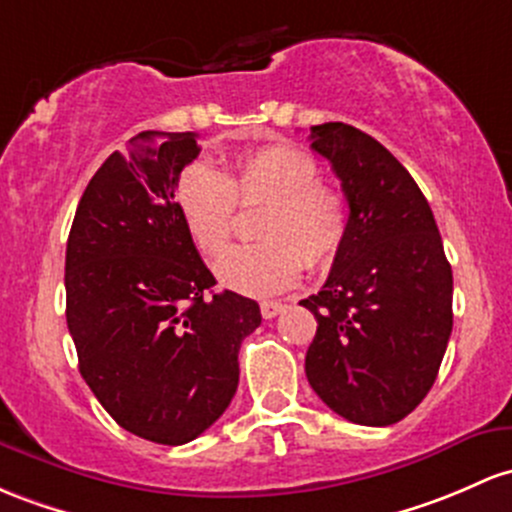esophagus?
I'll return each instance as SVG.
<instances>
[{"label": "esophagus", "instance_id": "obj_1", "mask_svg": "<svg viewBox=\"0 0 512 512\" xmlns=\"http://www.w3.org/2000/svg\"><path fill=\"white\" fill-rule=\"evenodd\" d=\"M284 303L282 301H262L260 303V311H262V316L265 318H274V316H279V313L284 311Z\"/></svg>", "mask_w": 512, "mask_h": 512}]
</instances>
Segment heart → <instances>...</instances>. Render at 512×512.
Listing matches in <instances>:
<instances>
[{
    "instance_id": "b5f03b06",
    "label": "heart",
    "mask_w": 512,
    "mask_h": 512,
    "mask_svg": "<svg viewBox=\"0 0 512 512\" xmlns=\"http://www.w3.org/2000/svg\"><path fill=\"white\" fill-rule=\"evenodd\" d=\"M235 201H267L255 235L260 243L228 250L216 262L218 282L245 296H272L294 286L303 267H330L350 235V201L320 182L311 155L269 143L238 155L226 172L192 162L174 182V206L201 255L223 250L233 230Z\"/></svg>"
}]
</instances>
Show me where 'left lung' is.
Returning <instances> with one entry per match:
<instances>
[{"instance_id":"1","label":"left lung","mask_w":512,"mask_h":512,"mask_svg":"<svg viewBox=\"0 0 512 512\" xmlns=\"http://www.w3.org/2000/svg\"><path fill=\"white\" fill-rule=\"evenodd\" d=\"M350 201V235L328 282L301 303L318 320L308 384L357 425L384 428L428 396L452 333V267L415 179L379 140L311 126Z\"/></svg>"}]
</instances>
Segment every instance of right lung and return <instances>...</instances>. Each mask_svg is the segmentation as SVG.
I'll return each instance as SVG.
<instances>
[{
	"label": "right lung",
	"instance_id": "1",
	"mask_svg": "<svg viewBox=\"0 0 512 512\" xmlns=\"http://www.w3.org/2000/svg\"><path fill=\"white\" fill-rule=\"evenodd\" d=\"M199 155L196 133L143 131L89 179L65 255L67 330L80 374L123 430L184 445L238 389V350L262 323L257 301L213 294L174 206Z\"/></svg>",
	"mask_w": 512,
	"mask_h": 512
}]
</instances>
